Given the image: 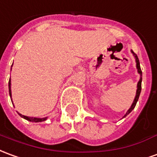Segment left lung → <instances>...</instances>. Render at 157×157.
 I'll list each match as a JSON object with an SVG mask.
<instances>
[{
    "label": "left lung",
    "instance_id": "8db88e82",
    "mask_svg": "<svg viewBox=\"0 0 157 157\" xmlns=\"http://www.w3.org/2000/svg\"><path fill=\"white\" fill-rule=\"evenodd\" d=\"M132 52L133 53V55H134V57H135L136 59V63H137V69H138V72L140 74V76H142V71H141V69H140V60H139V58H138V56H137V54H135L134 52ZM141 82H142V77H140V82H138V89H137V93H136V97L135 98H134V101H133V103H132V106L130 107V109H128V112H127V114L125 115L124 117H126L128 114H129V113L132 111V109H134V107H135L136 104H137V102H138V99H139V98H140V92H141Z\"/></svg>",
    "mask_w": 157,
    "mask_h": 157
}]
</instances>
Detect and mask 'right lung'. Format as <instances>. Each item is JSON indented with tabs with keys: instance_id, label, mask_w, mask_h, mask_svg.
Segmentation results:
<instances>
[{
	"instance_id": "add662e5",
	"label": "right lung",
	"mask_w": 157,
	"mask_h": 157,
	"mask_svg": "<svg viewBox=\"0 0 157 157\" xmlns=\"http://www.w3.org/2000/svg\"><path fill=\"white\" fill-rule=\"evenodd\" d=\"M8 87H9V94L10 97H12V93H11V80H9V83H8ZM20 117H22L23 118H25L27 121H32V122H40V121H43L47 118H36V117H26V116H24V115H21L19 114Z\"/></svg>"
}]
</instances>
